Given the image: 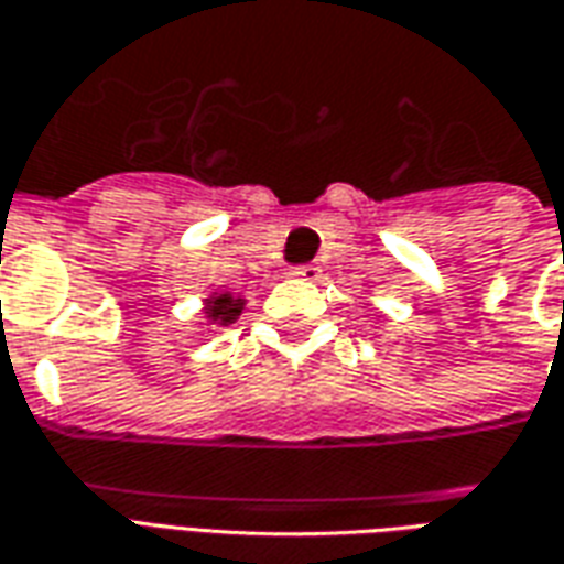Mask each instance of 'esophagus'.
Listing matches in <instances>:
<instances>
[{
  "label": "esophagus",
  "instance_id": "esophagus-1",
  "mask_svg": "<svg viewBox=\"0 0 564 564\" xmlns=\"http://www.w3.org/2000/svg\"><path fill=\"white\" fill-rule=\"evenodd\" d=\"M317 265H299V269H293V278H302V281H317Z\"/></svg>",
  "mask_w": 564,
  "mask_h": 564
}]
</instances>
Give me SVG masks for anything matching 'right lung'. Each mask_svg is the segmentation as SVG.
<instances>
[{
  "label": "right lung",
  "instance_id": "obj_1",
  "mask_svg": "<svg viewBox=\"0 0 564 564\" xmlns=\"http://www.w3.org/2000/svg\"><path fill=\"white\" fill-rule=\"evenodd\" d=\"M241 307H245V299H238V295L220 293V295H210L208 302H205V314H208L210 323H220V326H229L238 314H241Z\"/></svg>",
  "mask_w": 564,
  "mask_h": 564
}]
</instances>
